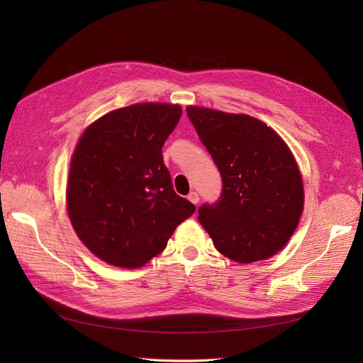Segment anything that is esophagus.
Masks as SVG:
<instances>
[{
    "label": "esophagus",
    "instance_id": "esophagus-1",
    "mask_svg": "<svg viewBox=\"0 0 363 363\" xmlns=\"http://www.w3.org/2000/svg\"><path fill=\"white\" fill-rule=\"evenodd\" d=\"M188 200H189L191 203H194V204H199L200 196H199V194H196V192H191V194L188 195Z\"/></svg>",
    "mask_w": 363,
    "mask_h": 363
}]
</instances>
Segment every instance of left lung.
Here are the masks:
<instances>
[{
	"label": "left lung",
	"mask_w": 363,
	"mask_h": 363,
	"mask_svg": "<svg viewBox=\"0 0 363 363\" xmlns=\"http://www.w3.org/2000/svg\"><path fill=\"white\" fill-rule=\"evenodd\" d=\"M186 112L223 179L221 196L199 208V221L228 259L252 263L274 256L294 235L304 206L289 147L252 116L195 106Z\"/></svg>",
	"instance_id": "left-lung-1"
}]
</instances>
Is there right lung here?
I'll return each mask as SVG.
<instances>
[{"label": "right lung", "instance_id": "right-lung-1", "mask_svg": "<svg viewBox=\"0 0 363 363\" xmlns=\"http://www.w3.org/2000/svg\"><path fill=\"white\" fill-rule=\"evenodd\" d=\"M179 104L139 103L84 130L71 159L67 206L77 236L96 257L139 268L160 255L195 206L172 189L162 147Z\"/></svg>", "mask_w": 363, "mask_h": 363}]
</instances>
